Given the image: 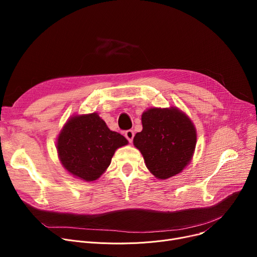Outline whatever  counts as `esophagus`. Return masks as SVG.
I'll return each instance as SVG.
<instances>
[{
  "label": "esophagus",
  "mask_w": 257,
  "mask_h": 257,
  "mask_svg": "<svg viewBox=\"0 0 257 257\" xmlns=\"http://www.w3.org/2000/svg\"><path fill=\"white\" fill-rule=\"evenodd\" d=\"M125 138L128 140L129 143H132L133 138H134V131L133 130H127L125 132Z\"/></svg>",
  "instance_id": "1"
}]
</instances>
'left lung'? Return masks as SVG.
Segmentation results:
<instances>
[{
	"label": "left lung",
	"instance_id": "obj_1",
	"mask_svg": "<svg viewBox=\"0 0 257 257\" xmlns=\"http://www.w3.org/2000/svg\"><path fill=\"white\" fill-rule=\"evenodd\" d=\"M142 124L143 130L136 134L133 144L156 178L173 177L191 163L197 132L185 113L176 107H154L144 111Z\"/></svg>",
	"mask_w": 257,
	"mask_h": 257
}]
</instances>
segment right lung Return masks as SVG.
Returning <instances> with one entry per match:
<instances>
[{
	"instance_id": "1",
	"label": "right lung",
	"mask_w": 257,
	"mask_h": 257,
	"mask_svg": "<svg viewBox=\"0 0 257 257\" xmlns=\"http://www.w3.org/2000/svg\"><path fill=\"white\" fill-rule=\"evenodd\" d=\"M128 141L93 112L72 116L60 131L57 152L63 168L84 181L97 180L109 167L115 150Z\"/></svg>"
}]
</instances>
